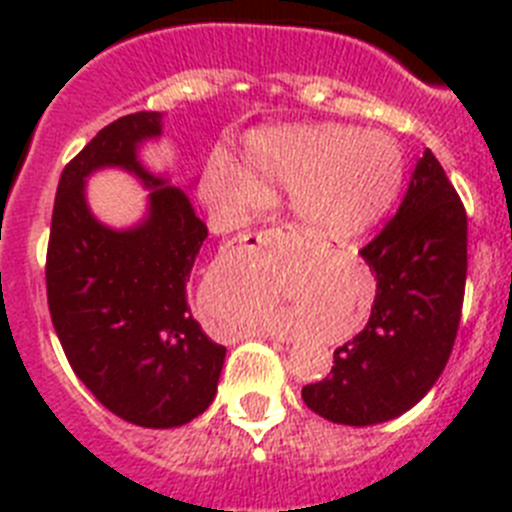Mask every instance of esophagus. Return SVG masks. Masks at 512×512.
I'll return each instance as SVG.
<instances>
[{
  "label": "esophagus",
  "mask_w": 512,
  "mask_h": 512,
  "mask_svg": "<svg viewBox=\"0 0 512 512\" xmlns=\"http://www.w3.org/2000/svg\"><path fill=\"white\" fill-rule=\"evenodd\" d=\"M261 336H271V338H277V341H292V338L282 336V333H279V336H277V333H261Z\"/></svg>",
  "instance_id": "obj_1"
}]
</instances>
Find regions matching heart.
Masks as SVG:
<instances>
[{"label": "heart", "mask_w": 512, "mask_h": 512, "mask_svg": "<svg viewBox=\"0 0 512 512\" xmlns=\"http://www.w3.org/2000/svg\"><path fill=\"white\" fill-rule=\"evenodd\" d=\"M248 164L261 179L295 189V207L320 233L359 235L400 197L405 156L392 135L348 125H279L246 138ZM217 200L248 202L261 182L248 166L217 156L210 169Z\"/></svg>", "instance_id": "obj_1"}]
</instances>
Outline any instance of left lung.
I'll list each match as a JSON object with an SVG mask.
<instances>
[{"label":"left lung","mask_w":512,"mask_h":512,"mask_svg":"<svg viewBox=\"0 0 512 512\" xmlns=\"http://www.w3.org/2000/svg\"><path fill=\"white\" fill-rule=\"evenodd\" d=\"M361 256L377 274L369 323L333 354L330 377L302 387L330 423L377 425L418 405L449 361L467 284V212L425 151L408 194Z\"/></svg>","instance_id":"8db88e82"}]
</instances>
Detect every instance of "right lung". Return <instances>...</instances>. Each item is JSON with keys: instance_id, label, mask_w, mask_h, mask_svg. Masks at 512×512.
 <instances>
[{"instance_id": "obj_1", "label": "right lung", "mask_w": 512, "mask_h": 512, "mask_svg": "<svg viewBox=\"0 0 512 512\" xmlns=\"http://www.w3.org/2000/svg\"><path fill=\"white\" fill-rule=\"evenodd\" d=\"M161 133V112L125 115L63 169L45 264L71 369L110 413L143 428H179L205 413L225 361L187 300L207 225L187 189L140 161ZM102 168L128 170L149 189L147 215L130 229L104 226L88 207L86 179Z\"/></svg>"}]
</instances>
